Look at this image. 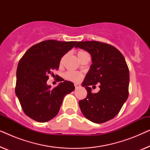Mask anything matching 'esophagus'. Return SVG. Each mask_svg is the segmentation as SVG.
Here are the masks:
<instances>
[{"label":"esophagus","mask_w":150,"mask_h":150,"mask_svg":"<svg viewBox=\"0 0 150 150\" xmlns=\"http://www.w3.org/2000/svg\"><path fill=\"white\" fill-rule=\"evenodd\" d=\"M74 86H75L76 89H78V88H79L80 87H81V85H79V84H77V83H75Z\"/></svg>","instance_id":"1"}]
</instances>
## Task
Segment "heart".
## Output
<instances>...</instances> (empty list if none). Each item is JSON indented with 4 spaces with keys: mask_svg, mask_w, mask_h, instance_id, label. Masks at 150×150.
<instances>
[{
    "mask_svg": "<svg viewBox=\"0 0 150 150\" xmlns=\"http://www.w3.org/2000/svg\"><path fill=\"white\" fill-rule=\"evenodd\" d=\"M87 54V53L85 52V51H79L77 52V56L79 57V59H81L82 57H83L84 55ZM65 56L62 57V59H61L60 63L63 64V61L65 59ZM65 79H67L69 81H73V82H79L83 78V74L81 73L78 72V71H68L67 72L65 73Z\"/></svg>",
    "mask_w": 150,
    "mask_h": 150,
    "instance_id": "b5f03b06",
    "label": "heart"
}]
</instances>
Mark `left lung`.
<instances>
[{
	"instance_id": "obj_1",
	"label": "left lung",
	"mask_w": 150,
	"mask_h": 150,
	"mask_svg": "<svg viewBox=\"0 0 150 150\" xmlns=\"http://www.w3.org/2000/svg\"><path fill=\"white\" fill-rule=\"evenodd\" d=\"M75 48L87 51L92 61L82 83L88 93L79 102L81 111L93 123L107 122L118 114L128 99L130 76L126 60L117 49L105 43L79 42ZM97 83L100 91L92 94L90 85Z\"/></svg>"
}]
</instances>
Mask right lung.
<instances>
[{
	"label": "right lung",
	"mask_w": 150,
	"mask_h": 150,
	"mask_svg": "<svg viewBox=\"0 0 150 150\" xmlns=\"http://www.w3.org/2000/svg\"><path fill=\"white\" fill-rule=\"evenodd\" d=\"M76 42L44 41L30 47L18 63L16 94L24 113L36 122L54 118L65 96L74 90L73 83L61 77V83L54 89L47 85V81L48 74L59 69L61 58Z\"/></svg>",
	"instance_id": "add662e5"
}]
</instances>
